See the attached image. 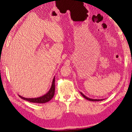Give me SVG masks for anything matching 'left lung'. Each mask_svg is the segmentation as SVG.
<instances>
[{"mask_svg":"<svg viewBox=\"0 0 132 132\" xmlns=\"http://www.w3.org/2000/svg\"><path fill=\"white\" fill-rule=\"evenodd\" d=\"M81 94L82 95V97L86 98V99H87V100H89V101H101V100H97V99H95V100L91 99V98H88V97H87L86 96H85L82 93H81Z\"/></svg>","mask_w":132,"mask_h":132,"instance_id":"1","label":"left lung"}]
</instances>
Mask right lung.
Instances as JSON below:
<instances>
[{"mask_svg": "<svg viewBox=\"0 0 132 132\" xmlns=\"http://www.w3.org/2000/svg\"><path fill=\"white\" fill-rule=\"evenodd\" d=\"M55 77L53 78L52 86L50 90L45 95H44L42 97H40L38 98H27L21 97V96L19 95V97L21 98L22 99L24 100H27V101H30L31 102H34V103H45L50 101V100L53 98V95L55 94Z\"/></svg>", "mask_w": 132, "mask_h": 132, "instance_id": "obj_1", "label": "right lung"}]
</instances>
